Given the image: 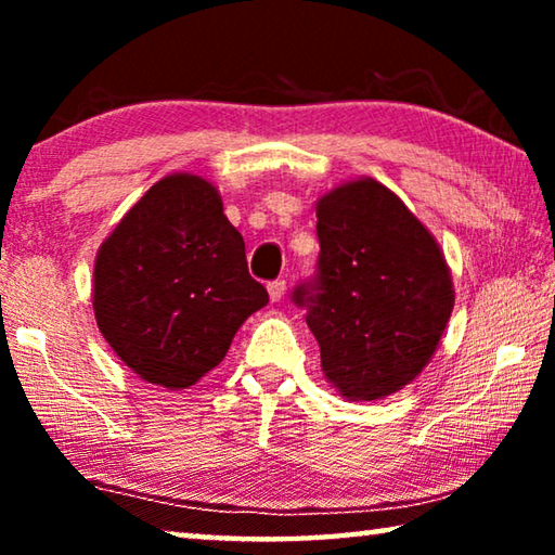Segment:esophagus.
<instances>
[{
	"label": "esophagus",
	"instance_id": "esophagus-1",
	"mask_svg": "<svg viewBox=\"0 0 555 555\" xmlns=\"http://www.w3.org/2000/svg\"><path fill=\"white\" fill-rule=\"evenodd\" d=\"M267 291H269V298L271 300H281V298H284V294H286V281L284 279L271 281V284L267 286Z\"/></svg>",
	"mask_w": 555,
	"mask_h": 555
}]
</instances>
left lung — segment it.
I'll return each mask as SVG.
<instances>
[{"label":"left lung","instance_id":"1","mask_svg":"<svg viewBox=\"0 0 555 555\" xmlns=\"http://www.w3.org/2000/svg\"><path fill=\"white\" fill-rule=\"evenodd\" d=\"M315 279L294 291L321 345L325 379L347 401L397 393L436 354L455 306L438 242L397 193L357 178L315 203Z\"/></svg>","mask_w":555,"mask_h":555}]
</instances>
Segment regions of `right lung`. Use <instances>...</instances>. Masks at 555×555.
Listing matches in <instances>:
<instances>
[{
  "instance_id": "1",
  "label": "right lung",
  "mask_w": 555,
  "mask_h": 555,
  "mask_svg": "<svg viewBox=\"0 0 555 555\" xmlns=\"http://www.w3.org/2000/svg\"><path fill=\"white\" fill-rule=\"evenodd\" d=\"M267 304V288L249 276L242 234L203 176L162 178L100 244L92 274L98 327L149 384L193 387Z\"/></svg>"
}]
</instances>
